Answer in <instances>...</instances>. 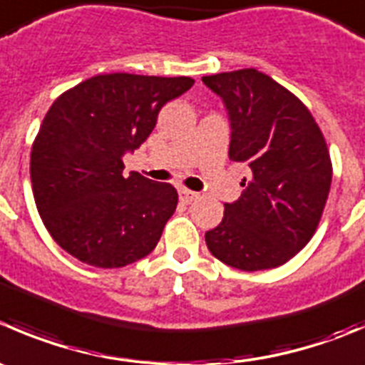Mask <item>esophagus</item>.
Returning a JSON list of instances; mask_svg holds the SVG:
<instances>
[{
	"mask_svg": "<svg viewBox=\"0 0 365 365\" xmlns=\"http://www.w3.org/2000/svg\"><path fill=\"white\" fill-rule=\"evenodd\" d=\"M197 197H200V194L194 192V190H189V189L180 190V200H182L183 203H192V201H196Z\"/></svg>",
	"mask_w": 365,
	"mask_h": 365,
	"instance_id": "esophagus-1",
	"label": "esophagus"
}]
</instances>
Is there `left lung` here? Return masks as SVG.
I'll return each mask as SVG.
<instances>
[{
    "instance_id": "left-lung-1",
    "label": "left lung",
    "mask_w": 365,
    "mask_h": 365,
    "mask_svg": "<svg viewBox=\"0 0 365 365\" xmlns=\"http://www.w3.org/2000/svg\"><path fill=\"white\" fill-rule=\"evenodd\" d=\"M201 80L228 108L230 158L251 169L205 242L230 267H278L309 244L321 221L331 185L327 140L305 103L253 67Z\"/></svg>"
}]
</instances>
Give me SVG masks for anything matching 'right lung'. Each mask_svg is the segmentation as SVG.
<instances>
[{"label": "right lung", "instance_id": "add662e5", "mask_svg": "<svg viewBox=\"0 0 365 365\" xmlns=\"http://www.w3.org/2000/svg\"><path fill=\"white\" fill-rule=\"evenodd\" d=\"M189 76L112 73L60 94L31 146L35 205L56 244L94 267H125L155 250L178 192L132 171L123 155L139 148Z\"/></svg>", "mask_w": 365, "mask_h": 365}]
</instances>
